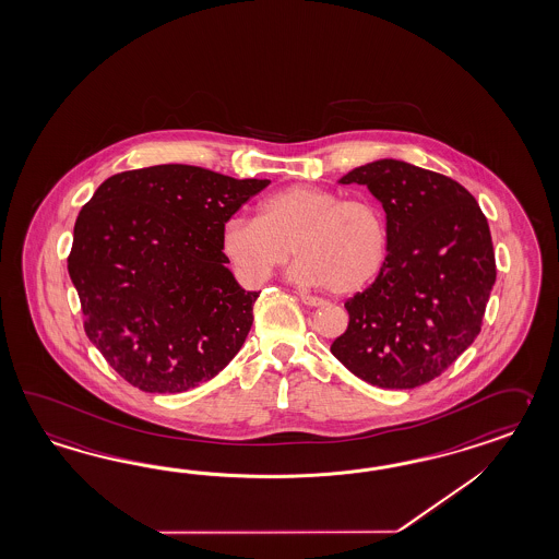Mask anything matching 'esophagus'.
Listing matches in <instances>:
<instances>
[{
    "label": "esophagus",
    "instance_id": "1",
    "mask_svg": "<svg viewBox=\"0 0 559 559\" xmlns=\"http://www.w3.org/2000/svg\"><path fill=\"white\" fill-rule=\"evenodd\" d=\"M300 300H302V305H307V307H323L325 305V300L317 299V297H311V295H300Z\"/></svg>",
    "mask_w": 559,
    "mask_h": 559
}]
</instances>
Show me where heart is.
<instances>
[{
  "instance_id": "obj_1",
  "label": "heart",
  "mask_w": 559,
  "mask_h": 559,
  "mask_svg": "<svg viewBox=\"0 0 559 559\" xmlns=\"http://www.w3.org/2000/svg\"><path fill=\"white\" fill-rule=\"evenodd\" d=\"M219 248L245 285L266 283L295 248L299 283L354 295L380 274L388 228L380 207L369 200H343L328 188L290 186L264 198L257 218L228 219Z\"/></svg>"
}]
</instances>
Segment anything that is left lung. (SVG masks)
Instances as JSON below:
<instances>
[{"instance_id":"8db88e82","label":"left lung","mask_w":559,"mask_h":559,"mask_svg":"<svg viewBox=\"0 0 559 559\" xmlns=\"http://www.w3.org/2000/svg\"><path fill=\"white\" fill-rule=\"evenodd\" d=\"M340 183L368 186L380 200L388 254L345 302L349 325L331 354L371 385L418 388L480 333L497 278L489 224L459 181L406 162L361 165Z\"/></svg>"}]
</instances>
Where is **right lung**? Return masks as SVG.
Here are the masks:
<instances>
[{
    "instance_id": "add662e5",
    "label": "right lung",
    "mask_w": 559,
    "mask_h": 559,
    "mask_svg": "<svg viewBox=\"0 0 559 559\" xmlns=\"http://www.w3.org/2000/svg\"><path fill=\"white\" fill-rule=\"evenodd\" d=\"M269 183L153 165L105 179L82 205L70 281L86 337L124 381L188 392L240 352L259 293L236 283L219 236Z\"/></svg>"
}]
</instances>
